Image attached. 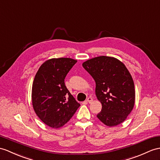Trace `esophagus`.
<instances>
[{"label":"esophagus","mask_w":160,"mask_h":160,"mask_svg":"<svg viewBox=\"0 0 160 160\" xmlns=\"http://www.w3.org/2000/svg\"><path fill=\"white\" fill-rule=\"evenodd\" d=\"M87 102H89V103H91L92 101H93V98H91V97H89V98H88V99H87Z\"/></svg>","instance_id":"obj_1"}]
</instances>
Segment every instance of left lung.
<instances>
[{
    "label": "left lung",
    "mask_w": 160,
    "mask_h": 160,
    "mask_svg": "<svg viewBox=\"0 0 160 160\" xmlns=\"http://www.w3.org/2000/svg\"><path fill=\"white\" fill-rule=\"evenodd\" d=\"M96 82V95L102 104L97 115L107 126L122 123L133 109L134 84L128 70L115 58L99 56L82 64Z\"/></svg>",
    "instance_id": "obj_1"
}]
</instances>
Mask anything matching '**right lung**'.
Returning <instances> with one entry per match:
<instances>
[{"mask_svg": "<svg viewBox=\"0 0 160 160\" xmlns=\"http://www.w3.org/2000/svg\"><path fill=\"white\" fill-rule=\"evenodd\" d=\"M77 62L68 58H52L45 62L35 75L32 106L40 119L51 128L63 126L80 106L64 83L66 76Z\"/></svg>", "mask_w": 160, "mask_h": 160, "instance_id": "obj_1", "label": "right lung"}]
</instances>
